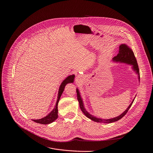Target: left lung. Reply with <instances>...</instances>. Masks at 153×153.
I'll list each match as a JSON object with an SVG mask.
<instances>
[{"label": "left lung", "instance_id": "left-lung-1", "mask_svg": "<svg viewBox=\"0 0 153 153\" xmlns=\"http://www.w3.org/2000/svg\"><path fill=\"white\" fill-rule=\"evenodd\" d=\"M113 61H116V62H121L127 63V64H131V65H133V70L134 71H136V73L138 74L139 79H140L139 69V67H138V65H137V63L136 59V58L134 56V53H133V51L131 50V49L130 48H129L127 45H126V44H121V45H120L118 54L113 58ZM76 92H77V100H78V101H79V106H80V108L81 111L86 115V117H87L88 118L91 119V120H92L94 121L97 122V123H114V122L118 121L119 120L121 119L127 113L128 111L130 108L131 106L132 105L133 101H134V100H133L132 101V102L130 103V106L128 107V108L122 114H121L120 116H118V117H117L116 118H112V119L103 120V119H100V118H96L95 117H93L92 115L89 114L88 112H87V111L85 110V108L83 106L82 100V98L80 97L79 90L77 89L76 90Z\"/></svg>", "mask_w": 153, "mask_h": 153}]
</instances>
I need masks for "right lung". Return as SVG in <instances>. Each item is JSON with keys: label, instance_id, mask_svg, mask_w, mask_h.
<instances>
[{"label": "right lung", "instance_id": "1", "mask_svg": "<svg viewBox=\"0 0 153 153\" xmlns=\"http://www.w3.org/2000/svg\"><path fill=\"white\" fill-rule=\"evenodd\" d=\"M74 75H71V76H69L68 77H67L61 83L59 89V91H58V100H57V102L56 104V106L55 107V108L53 109V110L47 116H46L45 117H44L41 119L39 120H33V121L34 122H36L37 123L39 124H48L50 123H52V122H53L55 120H56L58 118V102L59 100L60 99V97L64 90L65 86V85L68 83H73L74 81Z\"/></svg>", "mask_w": 153, "mask_h": 153}]
</instances>
